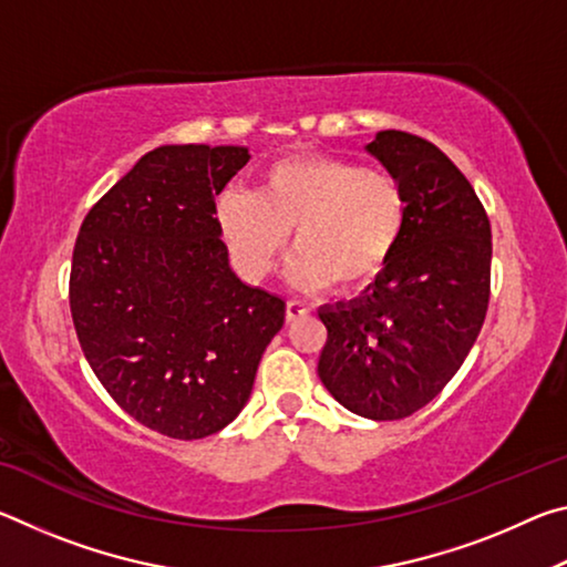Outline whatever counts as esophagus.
<instances>
[{
  "instance_id": "34e87169",
  "label": "esophagus",
  "mask_w": 567,
  "mask_h": 567,
  "mask_svg": "<svg viewBox=\"0 0 567 567\" xmlns=\"http://www.w3.org/2000/svg\"><path fill=\"white\" fill-rule=\"evenodd\" d=\"M307 312H310V310H307V307H305L302 302L290 300V302H287V307H285V320H287V322H295V320L305 318Z\"/></svg>"
}]
</instances>
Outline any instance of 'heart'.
<instances>
[{
  "label": "heart",
  "instance_id": "heart-1",
  "mask_svg": "<svg viewBox=\"0 0 567 567\" xmlns=\"http://www.w3.org/2000/svg\"><path fill=\"white\" fill-rule=\"evenodd\" d=\"M219 225L235 262L262 280L285 252L287 277L300 290H354L385 270L408 225V195L390 172L360 162L307 155L262 172L257 192L219 199Z\"/></svg>",
  "mask_w": 567,
  "mask_h": 567
}]
</instances>
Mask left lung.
Here are the masks:
<instances>
[{
	"mask_svg": "<svg viewBox=\"0 0 567 567\" xmlns=\"http://www.w3.org/2000/svg\"><path fill=\"white\" fill-rule=\"evenodd\" d=\"M364 152L400 179L408 225L368 290L318 310L328 328L318 375L354 415L402 420L453 380L483 328L491 219L473 185L433 142L385 130Z\"/></svg>",
	"mask_w": 567,
	"mask_h": 567,
	"instance_id": "obj_1",
	"label": "left lung"
}]
</instances>
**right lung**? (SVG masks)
<instances>
[{
  "label": "right lung",
  "instance_id": "1",
  "mask_svg": "<svg viewBox=\"0 0 567 567\" xmlns=\"http://www.w3.org/2000/svg\"><path fill=\"white\" fill-rule=\"evenodd\" d=\"M247 147L162 145L84 217L70 307L112 400L142 425L199 440L247 405L257 364L285 322L277 295L229 265L215 197Z\"/></svg>",
  "mask_w": 567,
  "mask_h": 567
}]
</instances>
